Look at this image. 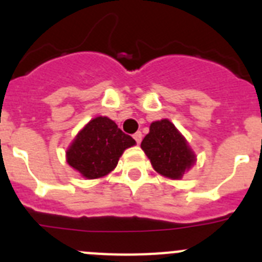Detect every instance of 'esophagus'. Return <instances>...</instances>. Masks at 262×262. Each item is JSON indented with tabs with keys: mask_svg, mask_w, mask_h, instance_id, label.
<instances>
[{
	"mask_svg": "<svg viewBox=\"0 0 262 262\" xmlns=\"http://www.w3.org/2000/svg\"><path fill=\"white\" fill-rule=\"evenodd\" d=\"M134 139H135V142L138 143V144H140V142H142L143 139V134L140 133V131H138V133L134 134Z\"/></svg>",
	"mask_w": 262,
	"mask_h": 262,
	"instance_id": "34e87169",
	"label": "esophagus"
}]
</instances>
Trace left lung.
I'll return each mask as SVG.
<instances>
[{"mask_svg":"<svg viewBox=\"0 0 262 262\" xmlns=\"http://www.w3.org/2000/svg\"><path fill=\"white\" fill-rule=\"evenodd\" d=\"M142 149L151 160L157 173L164 177L180 180L195 163V155L168 119L156 120L142 142Z\"/></svg>","mask_w":262,"mask_h":262,"instance_id":"left-lung-1","label":"left lung"}]
</instances>
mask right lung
I'll return each mask as SVG.
<instances>
[{"label":"right lung","mask_w":262,"mask_h":262,"mask_svg":"<svg viewBox=\"0 0 262 262\" xmlns=\"http://www.w3.org/2000/svg\"><path fill=\"white\" fill-rule=\"evenodd\" d=\"M129 135L107 117L92 119L67 149V163L88 180L103 177L114 170L124 149L135 145Z\"/></svg>","instance_id":"1"}]
</instances>
